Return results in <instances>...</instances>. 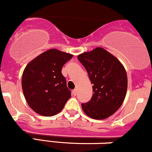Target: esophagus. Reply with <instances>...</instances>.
<instances>
[{
	"label": "esophagus",
	"mask_w": 152,
	"mask_h": 152,
	"mask_svg": "<svg viewBox=\"0 0 152 152\" xmlns=\"http://www.w3.org/2000/svg\"><path fill=\"white\" fill-rule=\"evenodd\" d=\"M72 94L74 96H76V94H77V90H73L72 91Z\"/></svg>",
	"instance_id": "34e87169"
}]
</instances>
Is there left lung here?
Returning <instances> with one entry per match:
<instances>
[{
  "label": "left lung",
  "instance_id": "8db88e82",
  "mask_svg": "<svg viewBox=\"0 0 152 152\" xmlns=\"http://www.w3.org/2000/svg\"><path fill=\"white\" fill-rule=\"evenodd\" d=\"M86 69L93 95L82 104L84 112L94 119L110 117L122 106L127 90V75L121 62L104 48L97 47L77 56Z\"/></svg>",
  "mask_w": 152,
  "mask_h": 152
}]
</instances>
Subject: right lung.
<instances>
[{
  "label": "right lung",
  "mask_w": 152,
  "mask_h": 152,
  "mask_svg": "<svg viewBox=\"0 0 152 152\" xmlns=\"http://www.w3.org/2000/svg\"><path fill=\"white\" fill-rule=\"evenodd\" d=\"M72 54L50 49L31 60L23 71L22 89L27 103L34 112L52 117L61 112L71 97L62 66Z\"/></svg>",
  "instance_id": "add662e5"
}]
</instances>
